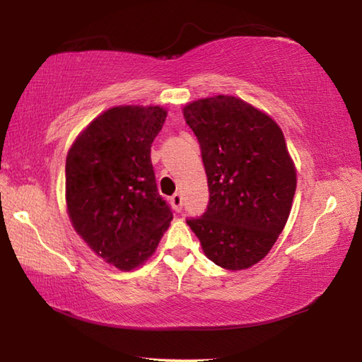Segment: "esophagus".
<instances>
[{
  "instance_id": "esophagus-1",
  "label": "esophagus",
  "mask_w": 362,
  "mask_h": 362,
  "mask_svg": "<svg viewBox=\"0 0 362 362\" xmlns=\"http://www.w3.org/2000/svg\"><path fill=\"white\" fill-rule=\"evenodd\" d=\"M170 206H173V209L175 212H180L182 211V206H183V198L180 193H175L170 196Z\"/></svg>"
}]
</instances>
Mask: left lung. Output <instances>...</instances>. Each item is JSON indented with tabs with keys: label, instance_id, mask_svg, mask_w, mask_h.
<instances>
[{
	"label": "left lung",
	"instance_id": "left-lung-1",
	"mask_svg": "<svg viewBox=\"0 0 362 362\" xmlns=\"http://www.w3.org/2000/svg\"><path fill=\"white\" fill-rule=\"evenodd\" d=\"M183 116L199 142L209 187L204 214L187 223L216 265L252 267L276 243L296 194L283 131L233 95L188 103Z\"/></svg>",
	"mask_w": 362,
	"mask_h": 362
}]
</instances>
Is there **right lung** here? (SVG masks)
<instances>
[{
  "label": "right lung",
  "mask_w": 362,
  "mask_h": 362,
  "mask_svg": "<svg viewBox=\"0 0 362 362\" xmlns=\"http://www.w3.org/2000/svg\"><path fill=\"white\" fill-rule=\"evenodd\" d=\"M166 116L161 107L110 108L86 127L66 156L73 226L97 255L124 272L155 252L173 220L150 156Z\"/></svg>",
  "instance_id": "right-lung-1"
}]
</instances>
